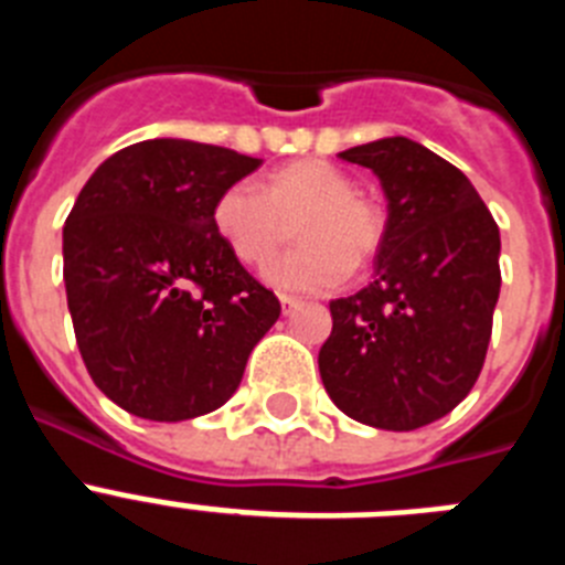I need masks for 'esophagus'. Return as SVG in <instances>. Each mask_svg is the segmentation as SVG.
<instances>
[{
    "label": "esophagus",
    "instance_id": "obj_1",
    "mask_svg": "<svg viewBox=\"0 0 565 565\" xmlns=\"http://www.w3.org/2000/svg\"><path fill=\"white\" fill-rule=\"evenodd\" d=\"M279 306H282V313H291L294 308H299V299H294V297H286V294H282V297H279Z\"/></svg>",
    "mask_w": 565,
    "mask_h": 565
}]
</instances>
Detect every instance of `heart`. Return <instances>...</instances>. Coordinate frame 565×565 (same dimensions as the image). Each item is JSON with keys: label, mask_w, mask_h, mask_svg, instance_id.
Instances as JSON below:
<instances>
[{"label": "heart", "mask_w": 565, "mask_h": 565, "mask_svg": "<svg viewBox=\"0 0 565 565\" xmlns=\"http://www.w3.org/2000/svg\"><path fill=\"white\" fill-rule=\"evenodd\" d=\"M302 243L291 257L268 271L286 291H331L351 266L362 268L382 243V214L359 198L342 169L326 161H294L268 172L259 189L232 183L217 194L212 226L243 266L263 268L288 243V223Z\"/></svg>", "instance_id": "b5f03b06"}]
</instances>
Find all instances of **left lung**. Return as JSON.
<instances>
[{
    "instance_id": "8db88e82",
    "label": "left lung",
    "mask_w": 565,
    "mask_h": 565,
    "mask_svg": "<svg viewBox=\"0 0 565 565\" xmlns=\"http://www.w3.org/2000/svg\"><path fill=\"white\" fill-rule=\"evenodd\" d=\"M387 198L371 286L333 299L319 376L344 416L379 430L433 424L472 391L501 294V234L467 174L411 138L339 152Z\"/></svg>"
}]
</instances>
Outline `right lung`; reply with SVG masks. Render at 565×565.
<instances>
[{"label":"right lung","instance_id":"obj_1","mask_svg":"<svg viewBox=\"0 0 565 565\" xmlns=\"http://www.w3.org/2000/svg\"><path fill=\"white\" fill-rule=\"evenodd\" d=\"M234 149L152 138L115 152L64 223V286L98 391L132 416L186 422L237 391L279 299L212 226L217 194L259 167Z\"/></svg>","mask_w":565,"mask_h":565}]
</instances>
